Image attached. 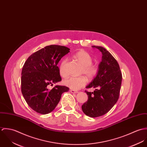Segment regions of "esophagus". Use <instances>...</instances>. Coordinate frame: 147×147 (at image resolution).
<instances>
[{
	"mask_svg": "<svg viewBox=\"0 0 147 147\" xmlns=\"http://www.w3.org/2000/svg\"><path fill=\"white\" fill-rule=\"evenodd\" d=\"M70 92L71 93H78V90H72V89L70 90Z\"/></svg>",
	"mask_w": 147,
	"mask_h": 147,
	"instance_id": "esophagus-1",
	"label": "esophagus"
}]
</instances>
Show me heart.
Here are the masks:
<instances>
[{
	"mask_svg": "<svg viewBox=\"0 0 147 147\" xmlns=\"http://www.w3.org/2000/svg\"><path fill=\"white\" fill-rule=\"evenodd\" d=\"M74 58L83 65L82 73L89 79H93L97 75L98 67L96 64H93V58L85 50H80L74 55ZM67 60L64 59L59 65V73L61 76L65 78L68 75L66 70ZM86 83V79L84 76L69 77L64 80V84L67 86L74 90H78L83 88Z\"/></svg>",
	"mask_w": 147,
	"mask_h": 147,
	"instance_id": "b5f03b06",
	"label": "heart"
}]
</instances>
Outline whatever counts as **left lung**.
I'll return each mask as SVG.
<instances>
[{
  "instance_id": "obj_1",
  "label": "left lung",
  "mask_w": 147,
  "mask_h": 147,
  "mask_svg": "<svg viewBox=\"0 0 147 147\" xmlns=\"http://www.w3.org/2000/svg\"><path fill=\"white\" fill-rule=\"evenodd\" d=\"M102 54L97 76L87 85L86 88H94L93 92L87 90L88 100L82 105L86 115L96 118L106 114L117 102L121 88L122 75L119 64L105 48L93 46Z\"/></svg>"
}]
</instances>
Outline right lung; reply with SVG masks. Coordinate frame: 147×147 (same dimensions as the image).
<instances>
[{
  "mask_svg": "<svg viewBox=\"0 0 147 147\" xmlns=\"http://www.w3.org/2000/svg\"><path fill=\"white\" fill-rule=\"evenodd\" d=\"M63 46L51 45L32 54L24 63L21 72V92L26 103L33 110L46 114L59 103L62 94L69 88L49 85L62 80L57 66L61 58L69 52Z\"/></svg>",
  "mask_w": 147,
  "mask_h": 147,
  "instance_id": "obj_1",
  "label": "right lung"
}]
</instances>
